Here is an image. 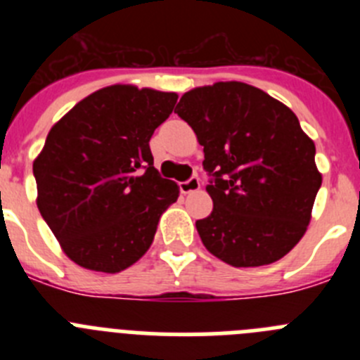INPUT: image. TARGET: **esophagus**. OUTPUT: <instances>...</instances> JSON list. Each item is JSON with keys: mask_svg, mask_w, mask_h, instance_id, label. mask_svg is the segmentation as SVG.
I'll return each mask as SVG.
<instances>
[{"mask_svg": "<svg viewBox=\"0 0 360 360\" xmlns=\"http://www.w3.org/2000/svg\"><path fill=\"white\" fill-rule=\"evenodd\" d=\"M178 186H180V191H182L184 195H191V193H195V191L200 189V180L198 176H191L189 180L180 182Z\"/></svg>", "mask_w": 360, "mask_h": 360, "instance_id": "obj_1", "label": "esophagus"}]
</instances>
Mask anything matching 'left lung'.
Returning <instances> with one entry per match:
<instances>
[{"label":"left lung","mask_w":360,"mask_h":360,"mask_svg":"<svg viewBox=\"0 0 360 360\" xmlns=\"http://www.w3.org/2000/svg\"><path fill=\"white\" fill-rule=\"evenodd\" d=\"M203 146L212 212L196 229L205 249L232 266L281 259L310 224L321 173L316 146L294 111L245 82H216L174 108Z\"/></svg>","instance_id":"left-lung-1"}]
</instances>
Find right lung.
<instances>
[{"label": "right lung", "instance_id": "obj_1", "mask_svg": "<svg viewBox=\"0 0 360 360\" xmlns=\"http://www.w3.org/2000/svg\"><path fill=\"white\" fill-rule=\"evenodd\" d=\"M176 98L108 86L50 129L34 160L37 209L77 265L115 274L151 247L162 212L180 191L155 169L149 139Z\"/></svg>", "mask_w": 360, "mask_h": 360}]
</instances>
